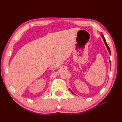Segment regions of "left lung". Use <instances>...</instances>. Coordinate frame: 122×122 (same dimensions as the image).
<instances>
[{
    "instance_id": "obj_1",
    "label": "left lung",
    "mask_w": 122,
    "mask_h": 122,
    "mask_svg": "<svg viewBox=\"0 0 122 122\" xmlns=\"http://www.w3.org/2000/svg\"><path fill=\"white\" fill-rule=\"evenodd\" d=\"M101 36H102V38H103V41H104V43H105V45H106V47H107V49H108V52H109V54H110V49H109V47H108V45H107V43H106V41H105V38H104V36H103L102 35H101ZM109 62H110V64L111 65V62H110V61H109ZM70 91H71V93H72V94H74L73 93V92L71 90H70Z\"/></svg>"
}]
</instances>
